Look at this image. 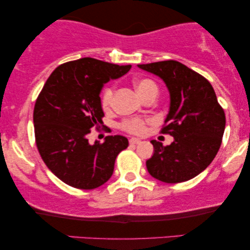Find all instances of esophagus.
<instances>
[{"label":"esophagus","mask_w":250,"mask_h":250,"mask_svg":"<svg viewBox=\"0 0 250 250\" xmlns=\"http://www.w3.org/2000/svg\"><path fill=\"white\" fill-rule=\"evenodd\" d=\"M140 142H141V141H140V140L136 139V138L129 139V143H131V145H139Z\"/></svg>","instance_id":"1"}]
</instances>
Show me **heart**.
<instances>
[{
    "label": "heart",
    "instance_id": "1",
    "mask_svg": "<svg viewBox=\"0 0 250 250\" xmlns=\"http://www.w3.org/2000/svg\"><path fill=\"white\" fill-rule=\"evenodd\" d=\"M135 88L141 97H143V95L146 94L150 91H158L155 82H152L151 80H148V78H140V80L136 81ZM112 97H114V88L111 86L105 87L101 97L102 108L105 109V110L111 107ZM146 122L148 121H143V119H140V118L126 119V121L122 122L121 128L128 133H132V134H142V133L146 131Z\"/></svg>",
    "mask_w": 250,
    "mask_h": 250
}]
</instances>
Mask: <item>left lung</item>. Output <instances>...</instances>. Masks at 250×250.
Wrapping results in <instances>:
<instances>
[{
  "mask_svg": "<svg viewBox=\"0 0 250 250\" xmlns=\"http://www.w3.org/2000/svg\"><path fill=\"white\" fill-rule=\"evenodd\" d=\"M138 67L162 78L170 98L162 133L172 135L174 141L164 146L152 140L155 152L146 160V169L165 183L193 179L213 162L223 138L225 114L214 88L204 76L175 60Z\"/></svg>",
  "mask_w": 250,
  "mask_h": 250,
  "instance_id": "obj_1",
  "label": "left lung"
}]
</instances>
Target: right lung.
I'll return each instance as SVG.
<instances>
[{"label": "right lung", "mask_w": 250, "mask_h": 250, "mask_svg": "<svg viewBox=\"0 0 250 250\" xmlns=\"http://www.w3.org/2000/svg\"><path fill=\"white\" fill-rule=\"evenodd\" d=\"M131 67L82 58L60 64L44 84L34 108L36 146L47 168L68 186L92 190L104 184L114 173L116 157L128 146L122 135L94 145L87 135L104 124V84Z\"/></svg>", "instance_id": "obj_1"}]
</instances>
